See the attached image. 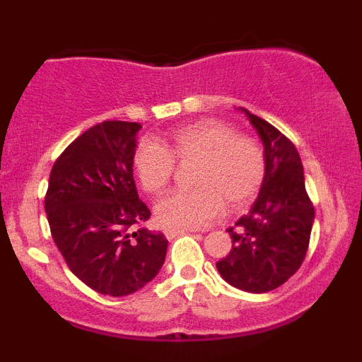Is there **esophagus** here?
I'll list each match as a JSON object with an SVG mask.
<instances>
[{
	"instance_id": "34e87169",
	"label": "esophagus",
	"mask_w": 362,
	"mask_h": 362,
	"mask_svg": "<svg viewBox=\"0 0 362 362\" xmlns=\"http://www.w3.org/2000/svg\"><path fill=\"white\" fill-rule=\"evenodd\" d=\"M187 231H189V230H178V228H167V230H165V236H167L168 240H172V238H175V236H178V235H185Z\"/></svg>"
}]
</instances>
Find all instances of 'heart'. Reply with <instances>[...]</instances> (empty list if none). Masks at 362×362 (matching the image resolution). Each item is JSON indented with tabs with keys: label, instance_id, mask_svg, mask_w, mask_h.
Here are the masks:
<instances>
[{
	"label": "heart",
	"instance_id": "heart-1",
	"mask_svg": "<svg viewBox=\"0 0 362 362\" xmlns=\"http://www.w3.org/2000/svg\"><path fill=\"white\" fill-rule=\"evenodd\" d=\"M177 163H194V185L175 190L156 204L163 226L202 228L224 211L242 209L259 194L265 180V153L255 139L242 136L230 124L202 119L173 129L165 143L141 139L132 153V170L148 194L167 189Z\"/></svg>",
	"mask_w": 362,
	"mask_h": 362
}]
</instances>
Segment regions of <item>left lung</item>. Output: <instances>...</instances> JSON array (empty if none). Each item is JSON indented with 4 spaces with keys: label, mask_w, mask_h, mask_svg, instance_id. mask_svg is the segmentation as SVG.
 I'll return each instance as SVG.
<instances>
[{
    "label": "left lung",
    "mask_w": 362,
    "mask_h": 362,
    "mask_svg": "<svg viewBox=\"0 0 362 362\" xmlns=\"http://www.w3.org/2000/svg\"><path fill=\"white\" fill-rule=\"evenodd\" d=\"M265 153V180L250 213L228 228L231 250L216 262L228 284L248 293H267L296 274L308 252L315 209L305 187L296 146L284 134L245 110Z\"/></svg>",
    "instance_id": "1"
}]
</instances>
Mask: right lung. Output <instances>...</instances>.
<instances>
[{
    "label": "right lung",
    "mask_w": 362,
    "mask_h": 362,
    "mask_svg": "<svg viewBox=\"0 0 362 362\" xmlns=\"http://www.w3.org/2000/svg\"><path fill=\"white\" fill-rule=\"evenodd\" d=\"M138 122L103 120L52 165L45 214L69 271L107 296H127L155 279L168 240L143 223L151 211L132 177Z\"/></svg>",
    "instance_id": "1"
}]
</instances>
